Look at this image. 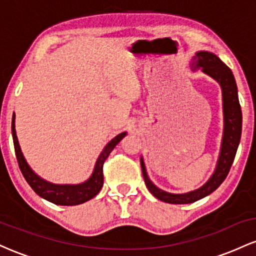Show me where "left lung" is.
Returning a JSON list of instances; mask_svg holds the SVG:
<instances>
[{
  "instance_id": "8db88e82",
  "label": "left lung",
  "mask_w": 256,
  "mask_h": 256,
  "mask_svg": "<svg viewBox=\"0 0 256 256\" xmlns=\"http://www.w3.org/2000/svg\"><path fill=\"white\" fill-rule=\"evenodd\" d=\"M194 58H195L198 68H202V71L218 80L219 84L222 85V101H224L222 104V107H224V136H222L219 160L213 176L204 186L198 190H194L192 192L177 195V194H170L158 189L146 176L144 162L140 158L143 178H144V183L149 192L160 201L173 204H192L218 189L219 185L225 180L226 176L230 171L232 162L236 156L240 140V132H242V110H240L238 95H237V85L232 71L212 52H196V56H194Z\"/></svg>"
}]
</instances>
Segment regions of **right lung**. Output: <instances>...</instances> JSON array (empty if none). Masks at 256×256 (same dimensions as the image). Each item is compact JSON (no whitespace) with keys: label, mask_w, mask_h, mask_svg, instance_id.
<instances>
[{"label":"right lung","mask_w":256,"mask_h":256,"mask_svg":"<svg viewBox=\"0 0 256 256\" xmlns=\"http://www.w3.org/2000/svg\"><path fill=\"white\" fill-rule=\"evenodd\" d=\"M12 134H13V143L14 149H16V155L19 168L22 171V176L26 179L28 185L34 189V192L40 195V198H46V201L52 202L55 204L60 206H76L84 204L89 201L100 192L104 185V164L110 152L113 150L122 138L125 137L126 132H122L110 140L96 161L95 168H94L92 174L84 183L78 185H55L48 182L43 180L40 178L32 170L28 167V162L25 161L22 152L20 150L19 142H18L16 134V125H14V116L12 118Z\"/></svg>","instance_id":"right-lung-1"}]
</instances>
